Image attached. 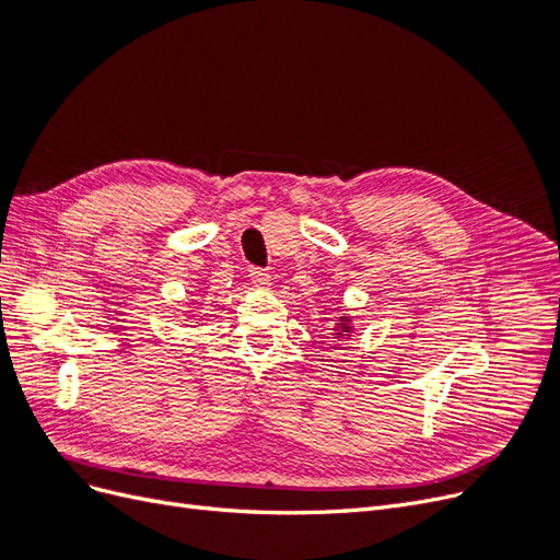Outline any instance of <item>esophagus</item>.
<instances>
[{
  "label": "esophagus",
  "instance_id": "esophagus-1",
  "mask_svg": "<svg viewBox=\"0 0 560 560\" xmlns=\"http://www.w3.org/2000/svg\"><path fill=\"white\" fill-rule=\"evenodd\" d=\"M249 280H252V284H257V287H268L270 284V276H268V270H264V268H249Z\"/></svg>",
  "mask_w": 560,
  "mask_h": 560
}]
</instances>
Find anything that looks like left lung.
<instances>
[{
    "instance_id": "1",
    "label": "left lung",
    "mask_w": 560,
    "mask_h": 560,
    "mask_svg": "<svg viewBox=\"0 0 560 560\" xmlns=\"http://www.w3.org/2000/svg\"><path fill=\"white\" fill-rule=\"evenodd\" d=\"M346 329H348V327H343V331H346Z\"/></svg>"
}]
</instances>
